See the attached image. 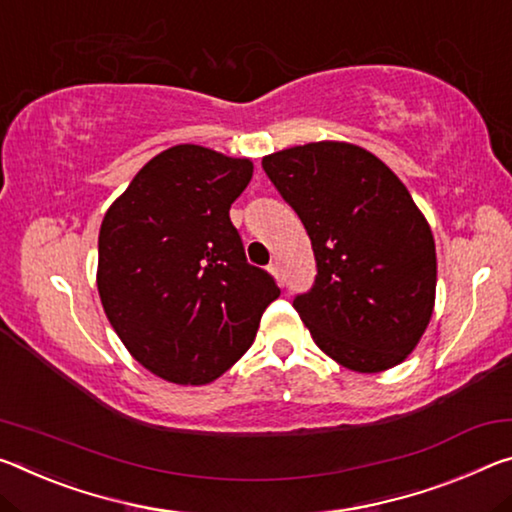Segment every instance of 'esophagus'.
Listing matches in <instances>:
<instances>
[{
	"label": "esophagus",
	"mask_w": 512,
	"mask_h": 512,
	"mask_svg": "<svg viewBox=\"0 0 512 512\" xmlns=\"http://www.w3.org/2000/svg\"><path fill=\"white\" fill-rule=\"evenodd\" d=\"M269 271L275 275V278H278V282H282V266H280L278 259H275V262L269 264Z\"/></svg>",
	"instance_id": "obj_1"
}]
</instances>
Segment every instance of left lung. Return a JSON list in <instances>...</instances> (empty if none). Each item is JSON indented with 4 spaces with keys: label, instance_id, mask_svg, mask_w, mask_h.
<instances>
[{
    "label": "left lung",
    "instance_id": "obj_1",
    "mask_svg": "<svg viewBox=\"0 0 512 512\" xmlns=\"http://www.w3.org/2000/svg\"><path fill=\"white\" fill-rule=\"evenodd\" d=\"M312 239L314 285L294 307L323 353L360 373L405 360L435 303V241L403 182L351 143H307L262 159Z\"/></svg>",
    "mask_w": 512,
    "mask_h": 512
}]
</instances>
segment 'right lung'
Returning <instances> with one entry per match:
<instances>
[{"label": "right lung", "instance_id": "add662e5", "mask_svg": "<svg viewBox=\"0 0 512 512\" xmlns=\"http://www.w3.org/2000/svg\"><path fill=\"white\" fill-rule=\"evenodd\" d=\"M253 164L175 145L145 164L109 207L97 241V289L113 330L145 369L205 385L253 344L280 296L248 264L230 221Z\"/></svg>", "mask_w": 512, "mask_h": 512}]
</instances>
